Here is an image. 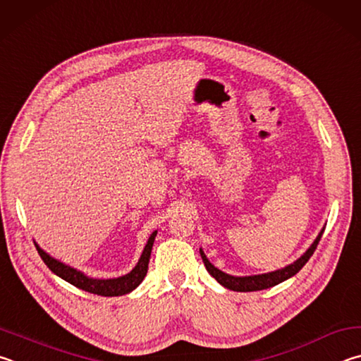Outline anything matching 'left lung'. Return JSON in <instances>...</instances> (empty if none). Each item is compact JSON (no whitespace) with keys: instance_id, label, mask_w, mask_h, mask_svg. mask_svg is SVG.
I'll return each mask as SVG.
<instances>
[{"instance_id":"obj_1","label":"left lung","mask_w":361,"mask_h":361,"mask_svg":"<svg viewBox=\"0 0 361 361\" xmlns=\"http://www.w3.org/2000/svg\"><path fill=\"white\" fill-rule=\"evenodd\" d=\"M324 231H325V228L319 233L317 239H315L311 247L306 250V254L301 255L295 263L288 264V267L282 268V269L273 271V273H268V274L245 276V277H235V276L225 274L224 271L217 269L212 263H209V260H207L206 255H204V252L201 249H200V254H201V258H203L207 273H209L214 277V279H216L220 283V286H224V287L230 288V290H235V292H257V290H264V288L274 287V286H277V283L287 281V279H290V277L298 273V271L309 262V258L312 257L315 249H317L319 241H320L322 235H324Z\"/></svg>"}]
</instances>
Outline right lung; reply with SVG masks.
<instances>
[{
	"mask_svg": "<svg viewBox=\"0 0 361 361\" xmlns=\"http://www.w3.org/2000/svg\"><path fill=\"white\" fill-rule=\"evenodd\" d=\"M155 236H157V231H154L150 235L149 241L144 247L142 255L139 258L136 267L133 268L131 273L125 274L122 277H117V279H90V277L82 274L80 271L68 267V264H63L61 262L47 255L37 244L35 245L37 249V254H39V257L42 258V262L47 264V268L52 271L54 274L61 277L63 281L71 283V286L99 296H122V295L130 293L131 290H135L139 283L142 282L145 274H147L150 252H152V245H154V241H155Z\"/></svg>",
	"mask_w": 361,
	"mask_h": 361,
	"instance_id": "add662e5",
	"label": "right lung"
}]
</instances>
